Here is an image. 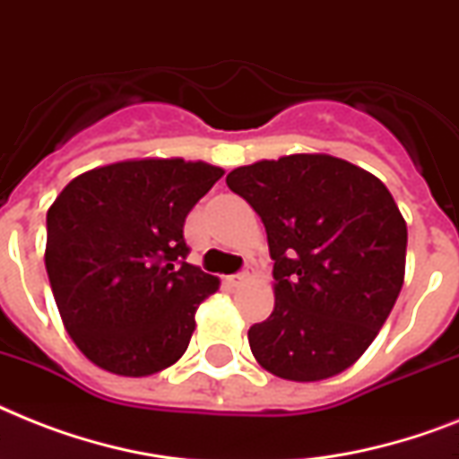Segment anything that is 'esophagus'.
<instances>
[{
    "instance_id": "obj_1",
    "label": "esophagus",
    "mask_w": 459,
    "mask_h": 459,
    "mask_svg": "<svg viewBox=\"0 0 459 459\" xmlns=\"http://www.w3.org/2000/svg\"><path fill=\"white\" fill-rule=\"evenodd\" d=\"M249 278H255V268H245V271H242V273L230 275L229 282H230V285H240V282H247Z\"/></svg>"
}]
</instances>
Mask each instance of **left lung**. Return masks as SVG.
<instances>
[{"instance_id": "obj_1", "label": "left lung", "mask_w": 459, "mask_h": 459, "mask_svg": "<svg viewBox=\"0 0 459 459\" xmlns=\"http://www.w3.org/2000/svg\"><path fill=\"white\" fill-rule=\"evenodd\" d=\"M226 184L262 217L273 259V314L247 333L256 363L290 382L351 368L403 288L408 226L389 188L325 152L259 160Z\"/></svg>"}]
</instances>
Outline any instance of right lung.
Segmentation results:
<instances>
[{
    "label": "right lung",
    "instance_id": "1",
    "mask_svg": "<svg viewBox=\"0 0 459 459\" xmlns=\"http://www.w3.org/2000/svg\"><path fill=\"white\" fill-rule=\"evenodd\" d=\"M223 177L181 158L122 160L74 177L47 212L48 282L84 356L120 377L177 363L219 278L184 262L188 212Z\"/></svg>",
    "mask_w": 459,
    "mask_h": 459
}]
</instances>
